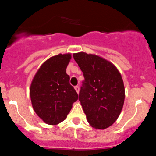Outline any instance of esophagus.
Masks as SVG:
<instances>
[{"label": "esophagus", "mask_w": 156, "mask_h": 156, "mask_svg": "<svg viewBox=\"0 0 156 156\" xmlns=\"http://www.w3.org/2000/svg\"><path fill=\"white\" fill-rule=\"evenodd\" d=\"M75 90H76V91L77 92V93L79 94V91H80V87L79 86H75Z\"/></svg>", "instance_id": "1"}]
</instances>
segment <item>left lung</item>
Instances as JSON below:
<instances>
[{
    "instance_id": "left-lung-1",
    "label": "left lung",
    "mask_w": 156,
    "mask_h": 156,
    "mask_svg": "<svg viewBox=\"0 0 156 156\" xmlns=\"http://www.w3.org/2000/svg\"><path fill=\"white\" fill-rule=\"evenodd\" d=\"M73 58L84 76L79 100L87 122L95 129L109 127L118 119L124 103L120 73L112 63L96 55L79 52Z\"/></svg>"
}]
</instances>
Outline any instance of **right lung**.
Here are the masks:
<instances>
[{"label":"right lung","instance_id":"right-lung-1","mask_svg":"<svg viewBox=\"0 0 156 156\" xmlns=\"http://www.w3.org/2000/svg\"><path fill=\"white\" fill-rule=\"evenodd\" d=\"M70 59L69 53L48 58L37 70L30 85L33 108L47 124L57 125L64 121L78 99L66 73Z\"/></svg>","mask_w":156,"mask_h":156}]
</instances>
